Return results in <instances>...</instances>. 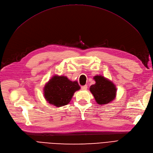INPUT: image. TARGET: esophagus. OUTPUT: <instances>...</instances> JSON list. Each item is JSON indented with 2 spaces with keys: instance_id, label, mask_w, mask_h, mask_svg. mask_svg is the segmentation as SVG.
<instances>
[{
  "instance_id": "obj_1",
  "label": "esophagus",
  "mask_w": 153,
  "mask_h": 153,
  "mask_svg": "<svg viewBox=\"0 0 153 153\" xmlns=\"http://www.w3.org/2000/svg\"><path fill=\"white\" fill-rule=\"evenodd\" d=\"M81 88H82V90H86V89H87V85H83V86H82V87H81Z\"/></svg>"
}]
</instances>
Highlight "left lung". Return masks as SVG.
<instances>
[{"instance_id": "8db88e82", "label": "left lung", "mask_w": 153, "mask_h": 153, "mask_svg": "<svg viewBox=\"0 0 153 153\" xmlns=\"http://www.w3.org/2000/svg\"><path fill=\"white\" fill-rule=\"evenodd\" d=\"M94 79L96 84L90 87V91L94 96L97 103L104 105L112 101L116 96L115 85L101 75L94 76Z\"/></svg>"}]
</instances>
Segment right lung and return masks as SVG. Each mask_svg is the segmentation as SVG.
Returning <instances> with one entry per match:
<instances>
[{"label": "right lung", "mask_w": 153, "mask_h": 153, "mask_svg": "<svg viewBox=\"0 0 153 153\" xmlns=\"http://www.w3.org/2000/svg\"><path fill=\"white\" fill-rule=\"evenodd\" d=\"M80 89L76 81L69 80L65 76H53L44 87V96L48 102L57 107L68 105L75 92Z\"/></svg>", "instance_id": "obj_1"}]
</instances>
